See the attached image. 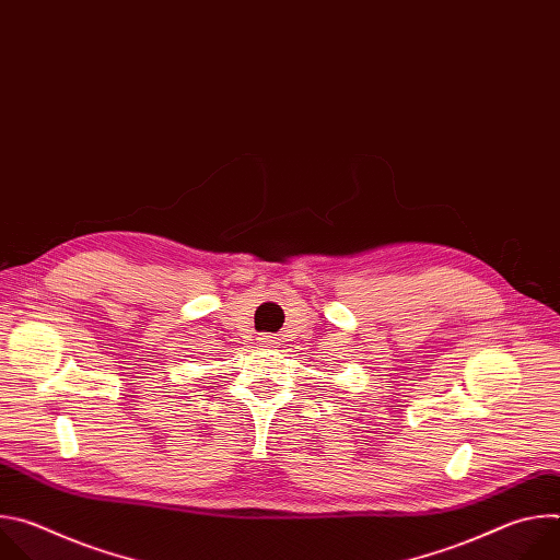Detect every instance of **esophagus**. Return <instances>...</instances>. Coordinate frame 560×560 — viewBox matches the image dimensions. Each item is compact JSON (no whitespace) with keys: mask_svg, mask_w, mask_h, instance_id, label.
Here are the masks:
<instances>
[{"mask_svg":"<svg viewBox=\"0 0 560 560\" xmlns=\"http://www.w3.org/2000/svg\"><path fill=\"white\" fill-rule=\"evenodd\" d=\"M259 341H261L264 348H277L281 343V339L277 335H261Z\"/></svg>","mask_w":560,"mask_h":560,"instance_id":"34e87169","label":"esophagus"}]
</instances>
